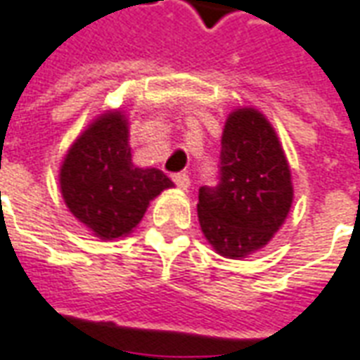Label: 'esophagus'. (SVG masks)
<instances>
[{
	"instance_id": "1",
	"label": "esophagus",
	"mask_w": 360,
	"mask_h": 360,
	"mask_svg": "<svg viewBox=\"0 0 360 360\" xmlns=\"http://www.w3.org/2000/svg\"><path fill=\"white\" fill-rule=\"evenodd\" d=\"M172 179H173V183H175V185H177L179 188H183V191H187L188 185H191V179H188V175H187V173H183V172L173 173Z\"/></svg>"
}]
</instances>
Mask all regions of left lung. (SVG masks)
I'll return each mask as SVG.
<instances>
[{"instance_id":"1","label":"left lung","mask_w":360,"mask_h":360,"mask_svg":"<svg viewBox=\"0 0 360 360\" xmlns=\"http://www.w3.org/2000/svg\"><path fill=\"white\" fill-rule=\"evenodd\" d=\"M218 183L198 188V221L221 257L262 249L293 202L291 173L271 125L255 110H237L221 134Z\"/></svg>"}]
</instances>
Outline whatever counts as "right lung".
I'll return each instance as SVG.
<instances>
[{"mask_svg":"<svg viewBox=\"0 0 360 360\" xmlns=\"http://www.w3.org/2000/svg\"><path fill=\"white\" fill-rule=\"evenodd\" d=\"M59 183L75 218L103 239L129 233L150 200L173 185L160 169L134 167L127 121L119 111L96 119L77 139Z\"/></svg>","mask_w":360,"mask_h":360,"instance_id":"add662e5","label":"right lung"}]
</instances>
